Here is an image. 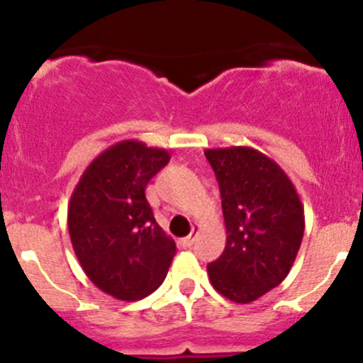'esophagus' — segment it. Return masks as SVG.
Segmentation results:
<instances>
[{
	"mask_svg": "<svg viewBox=\"0 0 363 363\" xmlns=\"http://www.w3.org/2000/svg\"><path fill=\"white\" fill-rule=\"evenodd\" d=\"M196 232H199V226H193V232H191V235H188L184 239V246L186 247H191L193 244H195V237H196Z\"/></svg>",
	"mask_w": 363,
	"mask_h": 363,
	"instance_id": "34e87169",
	"label": "esophagus"
}]
</instances>
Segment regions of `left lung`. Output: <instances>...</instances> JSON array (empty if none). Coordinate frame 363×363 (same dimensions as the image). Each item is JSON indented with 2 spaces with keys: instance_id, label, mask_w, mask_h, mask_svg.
Returning <instances> with one entry per match:
<instances>
[{
  "instance_id": "left-lung-1",
  "label": "left lung",
  "mask_w": 363,
  "mask_h": 363,
  "mask_svg": "<svg viewBox=\"0 0 363 363\" xmlns=\"http://www.w3.org/2000/svg\"><path fill=\"white\" fill-rule=\"evenodd\" d=\"M221 193L226 246L208 263L216 291L250 303L279 286L303 237V207L283 168L256 149H207Z\"/></svg>"
}]
</instances>
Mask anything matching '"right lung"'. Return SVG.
<instances>
[{
	"label": "right lung",
	"instance_id": "1",
	"mask_svg": "<svg viewBox=\"0 0 363 363\" xmlns=\"http://www.w3.org/2000/svg\"><path fill=\"white\" fill-rule=\"evenodd\" d=\"M170 161L164 149L123 140L89 163L68 205V232L86 276L113 298L151 295L175 242L156 223L145 186Z\"/></svg>",
	"mask_w": 363,
	"mask_h": 363
}]
</instances>
